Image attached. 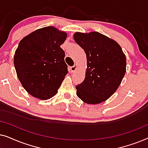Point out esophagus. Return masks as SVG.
<instances>
[{
    "label": "esophagus",
    "mask_w": 148,
    "mask_h": 148,
    "mask_svg": "<svg viewBox=\"0 0 148 148\" xmlns=\"http://www.w3.org/2000/svg\"><path fill=\"white\" fill-rule=\"evenodd\" d=\"M77 64H74V65L73 66H71V67L69 68L71 72L73 73V72L75 71L76 69H77Z\"/></svg>",
    "instance_id": "1"
}]
</instances>
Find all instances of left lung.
I'll use <instances>...</instances> for the list:
<instances>
[{"instance_id":"1","label":"left lung","mask_w":148,"mask_h":148,"mask_svg":"<svg viewBox=\"0 0 148 148\" xmlns=\"http://www.w3.org/2000/svg\"><path fill=\"white\" fill-rule=\"evenodd\" d=\"M73 38L87 57L86 77L75 86L77 96L87 104L104 102L116 92L126 73L122 48L116 41L97 32H76Z\"/></svg>"}]
</instances>
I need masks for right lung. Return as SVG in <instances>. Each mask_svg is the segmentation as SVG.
Returning <instances> with one entry per match:
<instances>
[{
	"instance_id": "right-lung-1",
	"label": "right lung",
	"mask_w": 148,
	"mask_h": 148,
	"mask_svg": "<svg viewBox=\"0 0 148 148\" xmlns=\"http://www.w3.org/2000/svg\"><path fill=\"white\" fill-rule=\"evenodd\" d=\"M65 32L52 26L38 29L20 41L14 56L18 79L30 95L48 100L57 93L68 73L60 45Z\"/></svg>"
}]
</instances>
